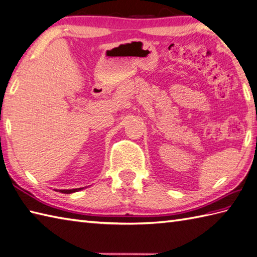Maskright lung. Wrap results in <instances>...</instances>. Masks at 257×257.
Masks as SVG:
<instances>
[{
	"mask_svg": "<svg viewBox=\"0 0 257 257\" xmlns=\"http://www.w3.org/2000/svg\"><path fill=\"white\" fill-rule=\"evenodd\" d=\"M82 188H77V189H70V190H59V192H62V193H72V192H76V191H79L81 190Z\"/></svg>",
	"mask_w": 257,
	"mask_h": 257,
	"instance_id": "obj_1",
	"label": "right lung"
}]
</instances>
